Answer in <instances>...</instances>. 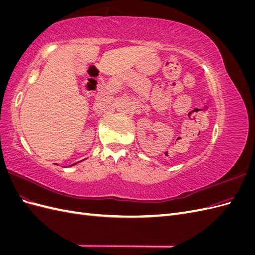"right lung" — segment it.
I'll use <instances>...</instances> for the list:
<instances>
[{
	"label": "right lung",
	"mask_w": 255,
	"mask_h": 255,
	"mask_svg": "<svg viewBox=\"0 0 255 255\" xmlns=\"http://www.w3.org/2000/svg\"><path fill=\"white\" fill-rule=\"evenodd\" d=\"M73 165H75V164H72V165H71V166H73Z\"/></svg>",
	"instance_id": "add662e5"
}]
</instances>
